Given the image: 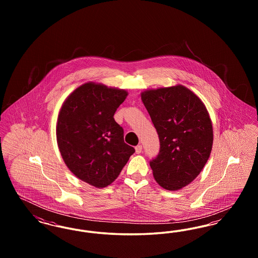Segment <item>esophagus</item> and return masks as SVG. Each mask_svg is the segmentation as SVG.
Listing matches in <instances>:
<instances>
[{"instance_id":"obj_1","label":"esophagus","mask_w":258,"mask_h":258,"mask_svg":"<svg viewBox=\"0 0 258 258\" xmlns=\"http://www.w3.org/2000/svg\"><path fill=\"white\" fill-rule=\"evenodd\" d=\"M135 152H136V154H140L142 152V145H137L135 147Z\"/></svg>"}]
</instances>
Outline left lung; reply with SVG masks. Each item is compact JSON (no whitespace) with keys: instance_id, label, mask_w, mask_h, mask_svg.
Returning <instances> with one entry per match:
<instances>
[{"instance_id":"8db88e82","label":"left lung","mask_w":258,"mask_h":258,"mask_svg":"<svg viewBox=\"0 0 258 258\" xmlns=\"http://www.w3.org/2000/svg\"><path fill=\"white\" fill-rule=\"evenodd\" d=\"M141 99L160 137L150 162L156 182L179 190L202 171L213 147V125L204 102L183 85L147 89Z\"/></svg>"}]
</instances>
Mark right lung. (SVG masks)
Here are the masks:
<instances>
[{"label":"right lung","mask_w":258,"mask_h":258,"mask_svg":"<svg viewBox=\"0 0 258 258\" xmlns=\"http://www.w3.org/2000/svg\"><path fill=\"white\" fill-rule=\"evenodd\" d=\"M127 95L123 89L90 81L68 96L58 114L56 137L62 160L78 179L97 188L112 184L135 152L113 118Z\"/></svg>","instance_id":"1"}]
</instances>
